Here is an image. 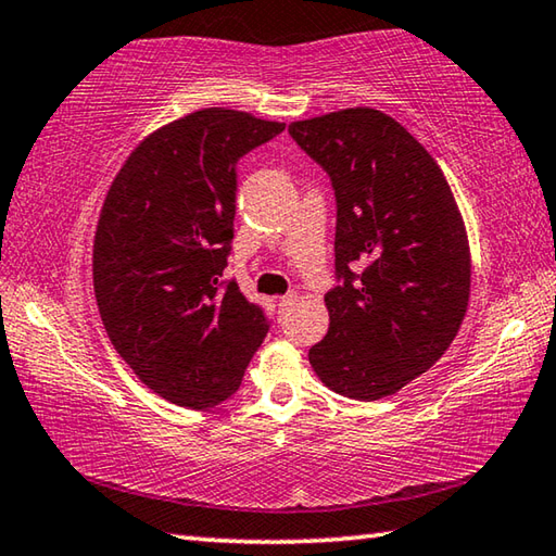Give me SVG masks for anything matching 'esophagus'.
<instances>
[{
  "label": "esophagus",
  "mask_w": 556,
  "mask_h": 556,
  "mask_svg": "<svg viewBox=\"0 0 556 556\" xmlns=\"http://www.w3.org/2000/svg\"><path fill=\"white\" fill-rule=\"evenodd\" d=\"M294 301H296V296L294 294H285V296H279V314H285V312H289V306L291 304H294Z\"/></svg>",
  "instance_id": "1"
}]
</instances>
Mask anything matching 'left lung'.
<instances>
[{
  "mask_svg": "<svg viewBox=\"0 0 556 556\" xmlns=\"http://www.w3.org/2000/svg\"><path fill=\"white\" fill-rule=\"evenodd\" d=\"M289 135L331 178V326L308 361L328 388L380 400L427 372L458 333L470 252L454 193L431 154L380 110L291 122Z\"/></svg>",
  "mask_w": 556,
  "mask_h": 556,
  "instance_id": "left-lung-1",
  "label": "left lung"
}]
</instances>
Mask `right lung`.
<instances>
[{
  "label": "right lung",
  "mask_w": 556,
  "mask_h": 556,
  "mask_svg": "<svg viewBox=\"0 0 556 556\" xmlns=\"http://www.w3.org/2000/svg\"><path fill=\"white\" fill-rule=\"evenodd\" d=\"M285 131L238 110L191 112L149 135L102 205L92 279L112 345L164 400L215 407L265 341V308L223 279L238 162Z\"/></svg>",
  "instance_id": "right-lung-1"
}]
</instances>
